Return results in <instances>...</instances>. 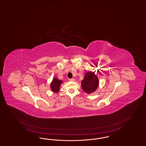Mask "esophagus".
I'll list each match as a JSON object with an SVG mask.
<instances>
[{"instance_id":"obj_1","label":"esophagus","mask_w":146,"mask_h":146,"mask_svg":"<svg viewBox=\"0 0 146 146\" xmlns=\"http://www.w3.org/2000/svg\"><path fill=\"white\" fill-rule=\"evenodd\" d=\"M69 80L70 81H74L75 79L74 78H72V79H70Z\"/></svg>"}]
</instances>
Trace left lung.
Wrapping results in <instances>:
<instances>
[{"label": "left lung", "mask_w": 146, "mask_h": 146, "mask_svg": "<svg viewBox=\"0 0 146 146\" xmlns=\"http://www.w3.org/2000/svg\"><path fill=\"white\" fill-rule=\"evenodd\" d=\"M99 86V80L93 72H87L81 82L82 90L88 94L96 91Z\"/></svg>", "instance_id": "obj_1"}]
</instances>
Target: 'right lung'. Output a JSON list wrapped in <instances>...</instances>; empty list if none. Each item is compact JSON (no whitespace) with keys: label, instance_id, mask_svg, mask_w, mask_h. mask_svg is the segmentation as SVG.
<instances>
[{"label":"right lung","instance_id":"1","mask_svg":"<svg viewBox=\"0 0 146 146\" xmlns=\"http://www.w3.org/2000/svg\"><path fill=\"white\" fill-rule=\"evenodd\" d=\"M62 83V81L59 80L56 78H54L50 84V88L52 91L54 92V93H57L58 91H59V88Z\"/></svg>","mask_w":146,"mask_h":146}]
</instances>
